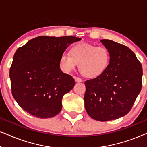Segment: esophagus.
<instances>
[{
  "label": "esophagus",
  "instance_id": "esophagus-1",
  "mask_svg": "<svg viewBox=\"0 0 147 147\" xmlns=\"http://www.w3.org/2000/svg\"><path fill=\"white\" fill-rule=\"evenodd\" d=\"M74 79H75L76 82H82V80L80 78H79V77H76V76H75V77H74Z\"/></svg>",
  "mask_w": 147,
  "mask_h": 147
}]
</instances>
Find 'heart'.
Listing matches in <instances>:
<instances>
[{
    "label": "heart",
    "instance_id": "obj_1",
    "mask_svg": "<svg viewBox=\"0 0 147 147\" xmlns=\"http://www.w3.org/2000/svg\"><path fill=\"white\" fill-rule=\"evenodd\" d=\"M110 62L109 50L104 46L79 43L72 46L70 54L63 53L59 59V66L65 73H69L79 63V69L88 78L102 75Z\"/></svg>",
    "mask_w": 147,
    "mask_h": 147
}]
</instances>
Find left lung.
<instances>
[{
	"instance_id": "1",
	"label": "left lung",
	"mask_w": 147,
	"mask_h": 147,
	"mask_svg": "<svg viewBox=\"0 0 147 147\" xmlns=\"http://www.w3.org/2000/svg\"><path fill=\"white\" fill-rule=\"evenodd\" d=\"M100 41L109 50L110 62L102 75L85 82L84 103L90 117L104 122L131 110L141 90L142 67L128 47L108 39Z\"/></svg>"
}]
</instances>
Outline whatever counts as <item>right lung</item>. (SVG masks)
<instances>
[{
  "label": "right lung",
  "instance_id": "add662e5",
  "mask_svg": "<svg viewBox=\"0 0 147 147\" xmlns=\"http://www.w3.org/2000/svg\"><path fill=\"white\" fill-rule=\"evenodd\" d=\"M73 36H39L19 47L10 69L11 92L21 108L35 117L51 118L62 108L63 96L75 85L71 76L60 69L59 59Z\"/></svg>",
  "mask_w": 147,
  "mask_h": 147
}]
</instances>
